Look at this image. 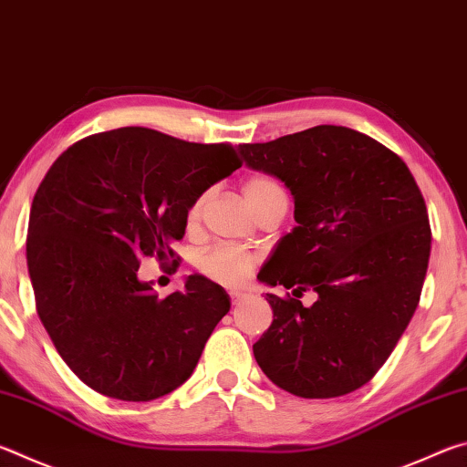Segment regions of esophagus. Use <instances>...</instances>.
<instances>
[{
    "label": "esophagus",
    "mask_w": 467,
    "mask_h": 467,
    "mask_svg": "<svg viewBox=\"0 0 467 467\" xmlns=\"http://www.w3.org/2000/svg\"><path fill=\"white\" fill-rule=\"evenodd\" d=\"M249 298V295H247V292H231V300H233V305H243L244 303V300H247Z\"/></svg>",
    "instance_id": "34e87169"
}]
</instances>
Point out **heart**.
<instances>
[{"label": "heart", "instance_id": "b5f03b06", "mask_svg": "<svg viewBox=\"0 0 467 467\" xmlns=\"http://www.w3.org/2000/svg\"><path fill=\"white\" fill-rule=\"evenodd\" d=\"M272 189H278V183L267 177H251L244 183L243 192L247 202H255L259 195L265 192H272ZM205 195L195 197L193 203L189 205L187 210V220L189 223H195L200 218V212L203 208ZM257 255L253 251H247L243 247H236V244H218V247H212L205 253H202L200 259H197V267L203 275H208L210 280H216L220 284H243L249 278L253 267L257 265Z\"/></svg>", "mask_w": 467, "mask_h": 467}]
</instances>
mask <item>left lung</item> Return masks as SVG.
Returning <instances> with one entry per match:
<instances>
[{
    "mask_svg": "<svg viewBox=\"0 0 467 467\" xmlns=\"http://www.w3.org/2000/svg\"><path fill=\"white\" fill-rule=\"evenodd\" d=\"M247 167L295 197L292 233L257 278L295 288L267 295L274 321L253 344L272 383L298 398H339L375 377L420 300L431 255L424 197L398 154L342 125L241 144ZM320 298L303 307L297 295Z\"/></svg>",
    "mask_w": 467,
    "mask_h": 467,
    "instance_id": "1",
    "label": "left lung"
}]
</instances>
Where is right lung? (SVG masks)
<instances>
[{"mask_svg":"<svg viewBox=\"0 0 467 467\" xmlns=\"http://www.w3.org/2000/svg\"><path fill=\"white\" fill-rule=\"evenodd\" d=\"M239 167L231 144L119 128L76 141L47 171L26 236L36 313L94 391L150 401L192 377L231 298L200 274L158 298L140 259L175 255L189 205Z\"/></svg>","mask_w":467,"mask_h":467,"instance_id":"1","label":"right lung"}]
</instances>
